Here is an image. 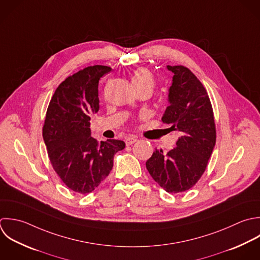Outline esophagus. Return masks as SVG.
<instances>
[{"label":"esophagus","instance_id":"esophagus-1","mask_svg":"<svg viewBox=\"0 0 260 260\" xmlns=\"http://www.w3.org/2000/svg\"><path fill=\"white\" fill-rule=\"evenodd\" d=\"M137 141H138V140H137L136 137L131 136V137H128V138L125 140V144H126V146H131V145L135 144Z\"/></svg>","mask_w":260,"mask_h":260}]
</instances>
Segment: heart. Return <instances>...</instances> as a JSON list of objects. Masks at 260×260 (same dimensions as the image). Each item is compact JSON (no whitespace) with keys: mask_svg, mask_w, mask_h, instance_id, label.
Instances as JSON below:
<instances>
[{"mask_svg":"<svg viewBox=\"0 0 260 260\" xmlns=\"http://www.w3.org/2000/svg\"><path fill=\"white\" fill-rule=\"evenodd\" d=\"M132 82L136 90L140 88H150L153 90L155 86V79L152 73L146 68H140L136 70L133 74Z\"/></svg>","mask_w":260,"mask_h":260,"instance_id":"b5f03b06","label":"heart"}]
</instances>
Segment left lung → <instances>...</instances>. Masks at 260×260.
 <instances>
[{
	"label": "left lung",
	"mask_w": 260,
	"mask_h": 260,
	"mask_svg": "<svg viewBox=\"0 0 260 260\" xmlns=\"http://www.w3.org/2000/svg\"><path fill=\"white\" fill-rule=\"evenodd\" d=\"M167 69L173 78L162 121L181 136L167 154L156 149L146 167L162 188L178 193L191 188L204 174L216 144V124L208 92L196 75L183 66Z\"/></svg>",
	"instance_id": "obj_1"
}]
</instances>
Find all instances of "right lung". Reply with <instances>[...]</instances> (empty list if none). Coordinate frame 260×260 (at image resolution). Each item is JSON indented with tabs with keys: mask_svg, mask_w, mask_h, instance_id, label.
I'll return each mask as SVG.
<instances>
[{
	"mask_svg": "<svg viewBox=\"0 0 260 260\" xmlns=\"http://www.w3.org/2000/svg\"><path fill=\"white\" fill-rule=\"evenodd\" d=\"M110 71L97 64L68 77L46 111L42 137L50 163L62 182L80 194L92 192L108 176L114 155L125 147L123 141L91 137L90 116L99 110V80Z\"/></svg>",
	"mask_w": 260,
	"mask_h": 260,
	"instance_id": "add662e5",
	"label": "right lung"
}]
</instances>
